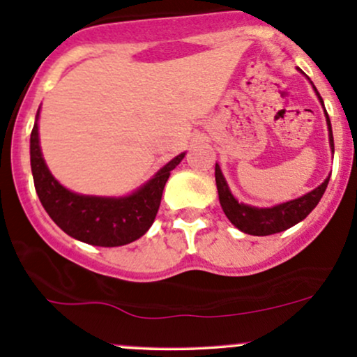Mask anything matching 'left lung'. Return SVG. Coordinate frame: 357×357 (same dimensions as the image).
Returning a JSON list of instances; mask_svg holds the SVG:
<instances>
[{
  "label": "left lung",
  "mask_w": 357,
  "mask_h": 357,
  "mask_svg": "<svg viewBox=\"0 0 357 357\" xmlns=\"http://www.w3.org/2000/svg\"><path fill=\"white\" fill-rule=\"evenodd\" d=\"M317 92V89H315ZM319 96V92H317ZM321 99V96H319ZM321 104L324 102L321 99ZM327 126H329V141H331V149L334 153V137H333V127H331L329 116L326 112ZM215 178H216V188H218V196L221 208H223L225 215L228 216V220L235 225L238 230L248 235L255 236H267L273 235V233L284 231L287 228L294 227L298 221H302L309 215L310 211L317 206V203L321 202L324 191H326L327 184H329V178L324 181L321 186L315 188L314 191L307 192L302 198L292 199V202H287L282 204H277L273 208H253L248 204L238 203L233 195L228 190V184L225 181L223 174H221L220 166H215Z\"/></svg>",
  "instance_id": "left-lung-1"
}]
</instances>
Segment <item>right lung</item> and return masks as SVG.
<instances>
[{
  "label": "right lung",
  "mask_w": 357,
  "mask_h": 357,
  "mask_svg": "<svg viewBox=\"0 0 357 357\" xmlns=\"http://www.w3.org/2000/svg\"><path fill=\"white\" fill-rule=\"evenodd\" d=\"M183 158L184 153L176 155L153 179L126 198L84 196L65 190L48 171L40 151L36 122L30 137L31 173L45 211L72 238L96 247H122L141 238L149 230L161 204L167 178Z\"/></svg>",
  "instance_id": "add662e5"
}]
</instances>
